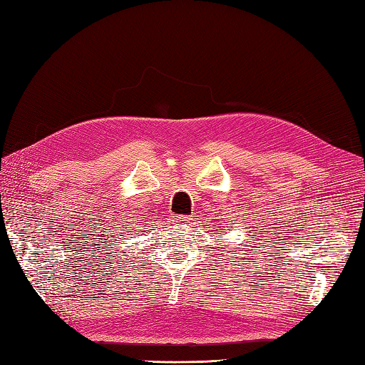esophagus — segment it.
Listing matches in <instances>:
<instances>
[{
	"label": "esophagus",
	"instance_id": "esophagus-1",
	"mask_svg": "<svg viewBox=\"0 0 365 365\" xmlns=\"http://www.w3.org/2000/svg\"><path fill=\"white\" fill-rule=\"evenodd\" d=\"M191 220L192 218H190V216H175V218L173 220L175 224H177V226H190V222H191Z\"/></svg>",
	"mask_w": 365,
	"mask_h": 365
}]
</instances>
